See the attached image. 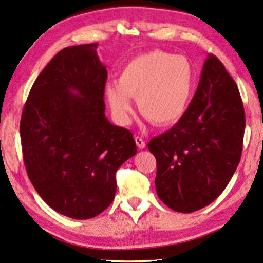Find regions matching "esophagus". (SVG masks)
Masks as SVG:
<instances>
[{
	"mask_svg": "<svg viewBox=\"0 0 263 263\" xmlns=\"http://www.w3.org/2000/svg\"><path fill=\"white\" fill-rule=\"evenodd\" d=\"M134 140H135V142H136V146H138L140 149H143V148H145V147H146V143H145V141H143V139H142V138H140V136H135Z\"/></svg>",
	"mask_w": 263,
	"mask_h": 263,
	"instance_id": "1",
	"label": "esophagus"
}]
</instances>
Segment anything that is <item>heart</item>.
I'll return each instance as SVG.
<instances>
[{
	"instance_id": "heart-1",
	"label": "heart",
	"mask_w": 263,
	"mask_h": 263,
	"mask_svg": "<svg viewBox=\"0 0 263 263\" xmlns=\"http://www.w3.org/2000/svg\"><path fill=\"white\" fill-rule=\"evenodd\" d=\"M195 70L182 55L152 50L132 59L122 68L117 85L106 87L114 114L128 120L135 98L140 114L151 123L165 127L182 118L192 98Z\"/></svg>"
}]
</instances>
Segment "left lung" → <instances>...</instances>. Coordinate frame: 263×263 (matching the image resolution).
Listing matches in <instances>:
<instances>
[{"mask_svg":"<svg viewBox=\"0 0 263 263\" xmlns=\"http://www.w3.org/2000/svg\"><path fill=\"white\" fill-rule=\"evenodd\" d=\"M244 129L238 87L218 57L210 55L185 114L147 146L157 159L159 199L181 213L213 202L238 166Z\"/></svg>","mask_w":263,"mask_h":263,"instance_id":"obj_1","label":"left lung"}]
</instances>
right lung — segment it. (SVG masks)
<instances>
[{"label": "right lung", "mask_w": 263, "mask_h": 263, "mask_svg": "<svg viewBox=\"0 0 263 263\" xmlns=\"http://www.w3.org/2000/svg\"><path fill=\"white\" fill-rule=\"evenodd\" d=\"M98 44L64 48L35 79L20 121L28 178L52 210L91 219L115 199L116 172L136 154L128 129L105 117L107 71Z\"/></svg>", "instance_id": "obj_1"}]
</instances>
